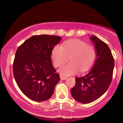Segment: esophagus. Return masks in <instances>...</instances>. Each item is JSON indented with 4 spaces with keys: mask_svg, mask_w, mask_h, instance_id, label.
<instances>
[{
    "mask_svg": "<svg viewBox=\"0 0 123 123\" xmlns=\"http://www.w3.org/2000/svg\"><path fill=\"white\" fill-rule=\"evenodd\" d=\"M60 78L61 80H66V79H67V77H66V76H62V75H61Z\"/></svg>",
    "mask_w": 123,
    "mask_h": 123,
    "instance_id": "34e87169",
    "label": "esophagus"
}]
</instances>
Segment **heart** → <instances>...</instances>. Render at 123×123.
Returning <instances> with one entry per match:
<instances>
[{"mask_svg":"<svg viewBox=\"0 0 123 123\" xmlns=\"http://www.w3.org/2000/svg\"><path fill=\"white\" fill-rule=\"evenodd\" d=\"M52 59L55 67H60L66 62L69 57L70 62L61 68V74L71 75L79 69L81 72L87 70L94 62L96 57L95 47L84 41L73 39L65 42L62 45H57L53 49Z\"/></svg>","mask_w":123,"mask_h":123,"instance_id":"1","label":"heart"}]
</instances>
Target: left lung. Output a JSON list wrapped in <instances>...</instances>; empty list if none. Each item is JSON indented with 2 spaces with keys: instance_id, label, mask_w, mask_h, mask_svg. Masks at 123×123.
<instances>
[{
  "instance_id": "obj_1",
  "label": "left lung",
  "mask_w": 123,
  "mask_h": 123,
  "mask_svg": "<svg viewBox=\"0 0 123 123\" xmlns=\"http://www.w3.org/2000/svg\"><path fill=\"white\" fill-rule=\"evenodd\" d=\"M97 50L95 64L86 74L75 79L72 95L77 102L88 104L95 101L107 91L111 82L115 61L106 43L92 36L90 37Z\"/></svg>"
}]
</instances>
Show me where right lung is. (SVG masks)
Instances as JSON below:
<instances>
[{"mask_svg":"<svg viewBox=\"0 0 123 123\" xmlns=\"http://www.w3.org/2000/svg\"><path fill=\"white\" fill-rule=\"evenodd\" d=\"M61 39L54 35H35L16 51L12 66L14 77L21 91L33 101L49 99L61 80L51 55L54 47Z\"/></svg>","mask_w":123,"mask_h":123,"instance_id":"add662e5","label":"right lung"}]
</instances>
